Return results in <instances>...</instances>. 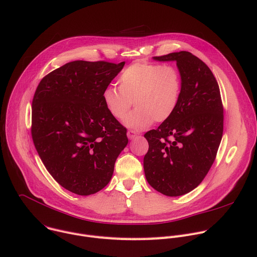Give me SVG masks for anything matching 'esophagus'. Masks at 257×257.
Listing matches in <instances>:
<instances>
[{"mask_svg": "<svg viewBox=\"0 0 257 257\" xmlns=\"http://www.w3.org/2000/svg\"><path fill=\"white\" fill-rule=\"evenodd\" d=\"M127 136H128V138H129V139H134L135 137H137V134H136L134 131L130 130V131H128V132H127Z\"/></svg>", "mask_w": 257, "mask_h": 257, "instance_id": "obj_1", "label": "esophagus"}]
</instances>
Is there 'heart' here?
I'll list each match as a JSON object with an SVG mask.
<instances>
[{
	"label": "heart",
	"mask_w": 257,
	"mask_h": 257,
	"mask_svg": "<svg viewBox=\"0 0 257 257\" xmlns=\"http://www.w3.org/2000/svg\"><path fill=\"white\" fill-rule=\"evenodd\" d=\"M119 88L109 85L102 92L106 110L114 119L124 118L133 104L135 108L124 119L134 130H143L156 122L168 120L175 111L181 91V79L171 65L136 62L120 76Z\"/></svg>",
	"instance_id": "b5f03b06"
}]
</instances>
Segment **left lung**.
Instances as JSON below:
<instances>
[{
  "label": "left lung",
  "mask_w": 257,
  "mask_h": 257,
  "mask_svg": "<svg viewBox=\"0 0 257 257\" xmlns=\"http://www.w3.org/2000/svg\"><path fill=\"white\" fill-rule=\"evenodd\" d=\"M153 59L176 61L181 91L170 118L145 134L144 169L156 191L177 197L196 189L211 168L222 138L223 107L212 72L197 56L180 51Z\"/></svg>",
  "instance_id": "left-lung-1"
}]
</instances>
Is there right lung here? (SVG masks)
<instances>
[{
	"label": "right lung",
	"instance_id": "add662e5",
	"mask_svg": "<svg viewBox=\"0 0 257 257\" xmlns=\"http://www.w3.org/2000/svg\"><path fill=\"white\" fill-rule=\"evenodd\" d=\"M125 64L76 60L44 77L34 95L32 136L52 177L80 196L102 190L128 144L106 110L102 92Z\"/></svg>",
	"mask_w": 257,
	"mask_h": 257
}]
</instances>
